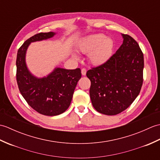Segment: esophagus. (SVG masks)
Wrapping results in <instances>:
<instances>
[{"instance_id": "34e87169", "label": "esophagus", "mask_w": 160, "mask_h": 160, "mask_svg": "<svg viewBox=\"0 0 160 160\" xmlns=\"http://www.w3.org/2000/svg\"><path fill=\"white\" fill-rule=\"evenodd\" d=\"M81 73H82V76H85L86 73H87V70L85 68H83V69H82V70H81Z\"/></svg>"}]
</instances>
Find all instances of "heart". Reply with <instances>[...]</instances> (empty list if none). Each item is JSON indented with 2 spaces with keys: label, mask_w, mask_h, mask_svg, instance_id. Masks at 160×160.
I'll use <instances>...</instances> for the list:
<instances>
[{
  "label": "heart",
  "mask_w": 160,
  "mask_h": 160,
  "mask_svg": "<svg viewBox=\"0 0 160 160\" xmlns=\"http://www.w3.org/2000/svg\"><path fill=\"white\" fill-rule=\"evenodd\" d=\"M113 40L103 33H96L84 38L79 43L78 49L83 53H88L91 62L95 65L104 63L113 53Z\"/></svg>",
  "instance_id": "1"
}]
</instances>
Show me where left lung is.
<instances>
[{
	"mask_svg": "<svg viewBox=\"0 0 160 160\" xmlns=\"http://www.w3.org/2000/svg\"><path fill=\"white\" fill-rule=\"evenodd\" d=\"M123 43L107 62L87 71L90 98L100 113L114 115L133 102L143 83L144 55L138 43L122 34Z\"/></svg>",
	"mask_w": 160,
	"mask_h": 160,
	"instance_id": "obj_1",
	"label": "left lung"
}]
</instances>
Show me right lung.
Masks as SVG:
<instances>
[{
	"instance_id": "add662e5",
	"label": "right lung",
	"mask_w": 160,
	"mask_h": 160,
	"mask_svg": "<svg viewBox=\"0 0 160 160\" xmlns=\"http://www.w3.org/2000/svg\"><path fill=\"white\" fill-rule=\"evenodd\" d=\"M55 34L50 32L33 36L20 47L16 58V80L20 93L32 108L48 116L60 115L69 108L75 88L82 76L80 68H56L42 78H36L29 72L25 55L30 43L50 38Z\"/></svg>"
}]
</instances>
